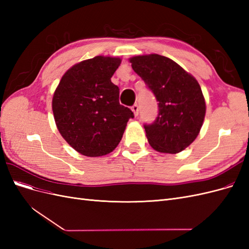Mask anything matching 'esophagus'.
<instances>
[{
	"label": "esophagus",
	"instance_id": "34e87169",
	"mask_svg": "<svg viewBox=\"0 0 249 249\" xmlns=\"http://www.w3.org/2000/svg\"><path fill=\"white\" fill-rule=\"evenodd\" d=\"M131 109H132V111L134 112L135 116H138V113H139V108H138V105H137V104H134Z\"/></svg>",
	"mask_w": 249,
	"mask_h": 249
}]
</instances>
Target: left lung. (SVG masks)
<instances>
[{"label": "left lung", "mask_w": 249, "mask_h": 249, "mask_svg": "<svg viewBox=\"0 0 249 249\" xmlns=\"http://www.w3.org/2000/svg\"><path fill=\"white\" fill-rule=\"evenodd\" d=\"M130 62L159 102L155 122L144 124L149 144L160 153L182 152L197 137L206 115L198 82L173 60L158 54L133 57Z\"/></svg>", "instance_id": "1"}]
</instances>
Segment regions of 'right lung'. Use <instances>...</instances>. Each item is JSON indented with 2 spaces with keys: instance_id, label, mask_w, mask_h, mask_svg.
Masks as SVG:
<instances>
[{
  "instance_id": "1",
  "label": "right lung",
  "mask_w": 249,
  "mask_h": 249,
  "mask_svg": "<svg viewBox=\"0 0 249 249\" xmlns=\"http://www.w3.org/2000/svg\"><path fill=\"white\" fill-rule=\"evenodd\" d=\"M122 60L96 56L67 71L53 96L56 125L69 144L87 157L110 154L134 113L119 104L111 78Z\"/></svg>"
}]
</instances>
